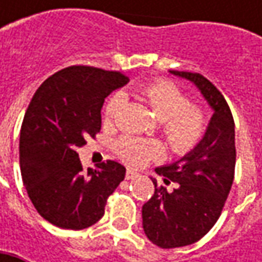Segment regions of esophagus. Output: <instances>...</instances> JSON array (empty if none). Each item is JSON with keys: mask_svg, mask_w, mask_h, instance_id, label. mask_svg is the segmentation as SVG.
<instances>
[{"mask_svg": "<svg viewBox=\"0 0 262 262\" xmlns=\"http://www.w3.org/2000/svg\"><path fill=\"white\" fill-rule=\"evenodd\" d=\"M138 176V173H137L136 170H133V169H126V173H125V178L129 181V179H134V178H137Z\"/></svg>", "mask_w": 262, "mask_h": 262, "instance_id": "obj_1", "label": "esophagus"}]
</instances>
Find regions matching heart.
<instances>
[{
  "label": "heart",
  "instance_id": "heart-1",
  "mask_svg": "<svg viewBox=\"0 0 262 262\" xmlns=\"http://www.w3.org/2000/svg\"><path fill=\"white\" fill-rule=\"evenodd\" d=\"M141 93L153 114L162 124L167 143L178 155H185L198 146L206 133L207 119L201 107L189 105V100L179 89L167 81H156L143 87ZM125 103V95L116 93L106 103V118L119 114ZM119 156L131 165H143L150 159L163 156L157 141L125 137L118 143Z\"/></svg>",
  "mask_w": 262,
  "mask_h": 262
}]
</instances>
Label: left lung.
<instances>
[{
    "instance_id": "obj_1",
    "label": "left lung",
    "mask_w": 262,
    "mask_h": 262,
    "mask_svg": "<svg viewBox=\"0 0 262 262\" xmlns=\"http://www.w3.org/2000/svg\"><path fill=\"white\" fill-rule=\"evenodd\" d=\"M198 89L213 111L203 140L170 165L156 167L163 182H175L167 191L155 184V194L143 206L146 236L160 248L191 245L214 226L233 184L236 148L235 122L223 95L196 73L169 71Z\"/></svg>"
}]
</instances>
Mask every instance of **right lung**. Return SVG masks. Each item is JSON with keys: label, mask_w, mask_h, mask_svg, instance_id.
I'll return each mask as SVG.
<instances>
[{"label": "right lung", "mask_w": 262, "mask_h": 262, "mask_svg": "<svg viewBox=\"0 0 262 262\" xmlns=\"http://www.w3.org/2000/svg\"><path fill=\"white\" fill-rule=\"evenodd\" d=\"M128 77L93 67H68L36 90L20 131L23 184L37 213L71 230L95 225L105 204L125 178L115 160L83 169L77 148L102 126V106Z\"/></svg>", "instance_id": "add662e5"}]
</instances>
